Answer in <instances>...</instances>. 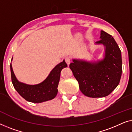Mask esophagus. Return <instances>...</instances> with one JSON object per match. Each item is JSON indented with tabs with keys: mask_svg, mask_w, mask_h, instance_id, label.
<instances>
[{
	"mask_svg": "<svg viewBox=\"0 0 132 132\" xmlns=\"http://www.w3.org/2000/svg\"><path fill=\"white\" fill-rule=\"evenodd\" d=\"M64 60H65V62H66V63L67 64H68V65L70 63V62H71V59H70V57H66V58H65V59H64Z\"/></svg>",
	"mask_w": 132,
	"mask_h": 132,
	"instance_id": "obj_1",
	"label": "esophagus"
}]
</instances>
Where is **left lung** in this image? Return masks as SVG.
<instances>
[{"label":"left lung","mask_w":132,"mask_h":132,"mask_svg":"<svg viewBox=\"0 0 132 132\" xmlns=\"http://www.w3.org/2000/svg\"><path fill=\"white\" fill-rule=\"evenodd\" d=\"M105 46L103 60L95 63L73 60L69 64L81 92L87 97L108 96L119 84L122 73L121 50L113 37L103 30L96 42Z\"/></svg>","instance_id":"1"}]
</instances>
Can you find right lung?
I'll return each mask as SVG.
<instances>
[{"instance_id": "right-lung-1", "label": "right lung", "mask_w": 132, "mask_h": 132, "mask_svg": "<svg viewBox=\"0 0 132 132\" xmlns=\"http://www.w3.org/2000/svg\"><path fill=\"white\" fill-rule=\"evenodd\" d=\"M67 66L63 60L51 70L45 81L38 85H30L20 82L16 79L11 63V80L16 92L25 100L33 103H41L53 99L56 96L61 70Z\"/></svg>"}]
</instances>
